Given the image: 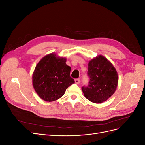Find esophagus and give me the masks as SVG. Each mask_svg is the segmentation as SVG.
<instances>
[{
	"label": "esophagus",
	"mask_w": 145,
	"mask_h": 145,
	"mask_svg": "<svg viewBox=\"0 0 145 145\" xmlns=\"http://www.w3.org/2000/svg\"><path fill=\"white\" fill-rule=\"evenodd\" d=\"M80 79H76L75 80V83H77V84H78V83H80Z\"/></svg>",
	"instance_id": "1"
}]
</instances>
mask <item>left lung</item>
<instances>
[{
    "label": "left lung",
    "instance_id": "obj_1",
    "mask_svg": "<svg viewBox=\"0 0 145 145\" xmlns=\"http://www.w3.org/2000/svg\"><path fill=\"white\" fill-rule=\"evenodd\" d=\"M88 75L90 80L82 90L90 102L100 103L107 100L115 93L118 77L112 63L102 55H99L88 63Z\"/></svg>",
    "mask_w": 145,
    "mask_h": 145
}]
</instances>
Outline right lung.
<instances>
[{
    "label": "right lung",
    "mask_w": 145,
    "mask_h": 145,
    "mask_svg": "<svg viewBox=\"0 0 145 145\" xmlns=\"http://www.w3.org/2000/svg\"><path fill=\"white\" fill-rule=\"evenodd\" d=\"M67 59L52 52L39 61L33 74L34 89L39 97L46 102L62 97L69 86L74 83L70 77L71 67Z\"/></svg>",
    "instance_id": "add662e5"
}]
</instances>
